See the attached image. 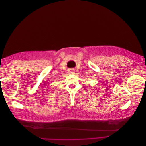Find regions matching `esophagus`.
Masks as SVG:
<instances>
[{
  "label": "esophagus",
  "mask_w": 146,
  "mask_h": 146,
  "mask_svg": "<svg viewBox=\"0 0 146 146\" xmlns=\"http://www.w3.org/2000/svg\"><path fill=\"white\" fill-rule=\"evenodd\" d=\"M69 72H70V74H74V70H72V69H70V70H69Z\"/></svg>",
  "instance_id": "34e87169"
}]
</instances>
